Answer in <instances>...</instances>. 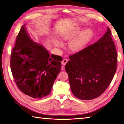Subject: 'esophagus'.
I'll return each instance as SVG.
<instances>
[{"mask_svg": "<svg viewBox=\"0 0 124 124\" xmlns=\"http://www.w3.org/2000/svg\"><path fill=\"white\" fill-rule=\"evenodd\" d=\"M68 59H63L62 60V65H65L66 63H67V62H68Z\"/></svg>", "mask_w": 124, "mask_h": 124, "instance_id": "34e87169", "label": "esophagus"}]
</instances>
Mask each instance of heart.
<instances>
[{"label":"heart","instance_id":"1","mask_svg":"<svg viewBox=\"0 0 124 124\" xmlns=\"http://www.w3.org/2000/svg\"><path fill=\"white\" fill-rule=\"evenodd\" d=\"M78 33V31H76L71 33L64 35L63 39L66 40H68L72 37L76 36ZM93 35V32L92 31H87L83 32L78 37L72 41L69 44V49L73 52H78L83 49L89 41L91 40Z\"/></svg>","mask_w":124,"mask_h":124}]
</instances>
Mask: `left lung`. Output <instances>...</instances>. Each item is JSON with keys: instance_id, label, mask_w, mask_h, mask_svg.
<instances>
[{"instance_id": "left-lung-1", "label": "left lung", "mask_w": 124, "mask_h": 124, "mask_svg": "<svg viewBox=\"0 0 124 124\" xmlns=\"http://www.w3.org/2000/svg\"><path fill=\"white\" fill-rule=\"evenodd\" d=\"M69 59L65 69L74 96L85 100L100 96L111 83L117 66V54L110 28L96 42Z\"/></svg>"}]
</instances>
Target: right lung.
<instances>
[{"mask_svg":"<svg viewBox=\"0 0 124 124\" xmlns=\"http://www.w3.org/2000/svg\"><path fill=\"white\" fill-rule=\"evenodd\" d=\"M61 56L52 54L31 40L22 26L11 53L10 67L14 81L21 91L33 98L50 93L61 69Z\"/></svg>","mask_w":124,"mask_h":124,"instance_id":"obj_1","label":"right lung"}]
</instances>
